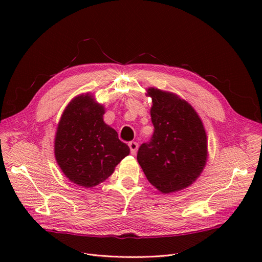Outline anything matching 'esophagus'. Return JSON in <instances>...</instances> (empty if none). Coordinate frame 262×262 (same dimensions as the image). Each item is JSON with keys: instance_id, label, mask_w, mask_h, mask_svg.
<instances>
[{"instance_id": "34e87169", "label": "esophagus", "mask_w": 262, "mask_h": 262, "mask_svg": "<svg viewBox=\"0 0 262 262\" xmlns=\"http://www.w3.org/2000/svg\"><path fill=\"white\" fill-rule=\"evenodd\" d=\"M128 146L130 148V153L132 155H135L137 153V150H138V143L135 142V141H130L128 143Z\"/></svg>"}]
</instances>
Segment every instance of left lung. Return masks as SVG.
I'll use <instances>...</instances> for the list:
<instances>
[{
  "label": "left lung",
  "instance_id": "1",
  "mask_svg": "<svg viewBox=\"0 0 262 262\" xmlns=\"http://www.w3.org/2000/svg\"><path fill=\"white\" fill-rule=\"evenodd\" d=\"M154 134L141 144L137 160L147 181L162 193H172L193 184L207 160V136L188 102L174 93L148 88Z\"/></svg>",
  "mask_w": 262,
  "mask_h": 262
}]
</instances>
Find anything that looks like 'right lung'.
Returning <instances> with one entry per match:
<instances>
[{
    "mask_svg": "<svg viewBox=\"0 0 262 262\" xmlns=\"http://www.w3.org/2000/svg\"><path fill=\"white\" fill-rule=\"evenodd\" d=\"M104 106L86 93L66 107L55 136V158L72 183L91 188L112 175L129 154L127 144L104 122Z\"/></svg>",
    "mask_w": 262,
    "mask_h": 262,
    "instance_id": "obj_1",
    "label": "right lung"
}]
</instances>
